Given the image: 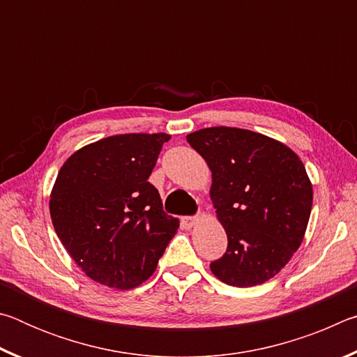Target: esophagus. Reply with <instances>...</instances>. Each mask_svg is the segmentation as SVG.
<instances>
[{"instance_id":"esophagus-1","label":"esophagus","mask_w":357,"mask_h":357,"mask_svg":"<svg viewBox=\"0 0 357 357\" xmlns=\"http://www.w3.org/2000/svg\"><path fill=\"white\" fill-rule=\"evenodd\" d=\"M197 217H190V215H184V217H181V223H183V227L184 228H187V229H189V228H192L193 225H195V223H197Z\"/></svg>"}]
</instances>
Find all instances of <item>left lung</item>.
<instances>
[{
    "mask_svg": "<svg viewBox=\"0 0 357 357\" xmlns=\"http://www.w3.org/2000/svg\"><path fill=\"white\" fill-rule=\"evenodd\" d=\"M213 173L211 200L228 247L211 271L231 287L273 279L304 239L313 190L294 151L257 132L208 128L187 135Z\"/></svg>",
    "mask_w": 357,
    "mask_h": 357,
    "instance_id": "1",
    "label": "left lung"
}]
</instances>
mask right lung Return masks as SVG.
<instances>
[{"mask_svg":"<svg viewBox=\"0 0 357 357\" xmlns=\"http://www.w3.org/2000/svg\"><path fill=\"white\" fill-rule=\"evenodd\" d=\"M168 134L102 138L72 154L50 195L53 227L89 279L130 289L148 280L179 228L148 178Z\"/></svg>","mask_w":357,"mask_h":357,"instance_id":"add662e5","label":"right lung"}]
</instances>
